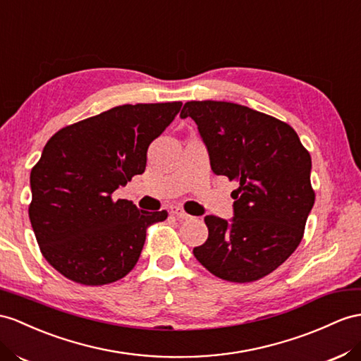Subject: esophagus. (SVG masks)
Masks as SVG:
<instances>
[{
    "instance_id": "1",
    "label": "esophagus",
    "mask_w": 361,
    "mask_h": 361,
    "mask_svg": "<svg viewBox=\"0 0 361 361\" xmlns=\"http://www.w3.org/2000/svg\"><path fill=\"white\" fill-rule=\"evenodd\" d=\"M171 214L175 215L177 218H180V219H189L190 218V215L188 214V212H184V209H181L180 206H172L171 207Z\"/></svg>"
}]
</instances>
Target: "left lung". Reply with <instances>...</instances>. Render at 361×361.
<instances>
[{
	"label": "left lung",
	"instance_id": "obj_1",
	"mask_svg": "<svg viewBox=\"0 0 361 361\" xmlns=\"http://www.w3.org/2000/svg\"><path fill=\"white\" fill-rule=\"evenodd\" d=\"M192 117L207 146L212 171L238 183L230 223L207 215V241L193 248L219 279L253 282L270 274L298 248L314 206L311 155L288 125L230 102L192 100Z\"/></svg>",
	"mask_w": 361,
	"mask_h": 361
}]
</instances>
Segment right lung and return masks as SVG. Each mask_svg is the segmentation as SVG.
Masks as SVG:
<instances>
[{"instance_id":"add662e5","label":"right lung","mask_w":361,"mask_h":361,"mask_svg":"<svg viewBox=\"0 0 361 361\" xmlns=\"http://www.w3.org/2000/svg\"><path fill=\"white\" fill-rule=\"evenodd\" d=\"M181 102L137 104L59 129L30 172L29 216L47 262L82 285H106L134 269L146 228L168 212H146L113 192L146 168L147 147Z\"/></svg>"}]
</instances>
